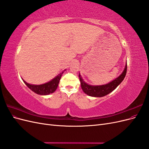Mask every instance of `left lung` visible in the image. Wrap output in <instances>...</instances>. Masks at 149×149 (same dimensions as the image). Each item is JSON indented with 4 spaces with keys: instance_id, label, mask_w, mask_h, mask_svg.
Here are the masks:
<instances>
[{
    "instance_id": "8db88e82",
    "label": "left lung",
    "mask_w": 149,
    "mask_h": 149,
    "mask_svg": "<svg viewBox=\"0 0 149 149\" xmlns=\"http://www.w3.org/2000/svg\"><path fill=\"white\" fill-rule=\"evenodd\" d=\"M127 66L126 65L123 73L118 78H117L109 83L101 86H92L88 84L84 81L81 75L79 74L81 86L83 92L88 95L93 97H102L109 94L112 91H114L124 80L126 73H127Z\"/></svg>"
}]
</instances>
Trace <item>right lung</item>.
I'll return each mask as SVG.
<instances>
[{"label":"right lung","mask_w":149,"mask_h":149,"mask_svg":"<svg viewBox=\"0 0 149 149\" xmlns=\"http://www.w3.org/2000/svg\"><path fill=\"white\" fill-rule=\"evenodd\" d=\"M63 72L60 73L49 82L41 85L30 84L25 82V81H24V82L31 90V91H33L34 93L38 94H40V95H48V94L53 93L56 91L58 84H59L60 80L61 79V75L63 74Z\"/></svg>","instance_id":"obj_1"}]
</instances>
